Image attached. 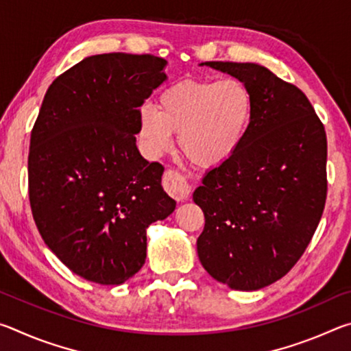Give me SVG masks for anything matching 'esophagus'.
I'll use <instances>...</instances> for the list:
<instances>
[{
  "instance_id": "obj_1",
  "label": "esophagus",
  "mask_w": 351,
  "mask_h": 351,
  "mask_svg": "<svg viewBox=\"0 0 351 351\" xmlns=\"http://www.w3.org/2000/svg\"><path fill=\"white\" fill-rule=\"evenodd\" d=\"M162 184H164V189L167 190V193L176 201H184L189 198L190 186L186 178H184L180 171L176 170L165 171Z\"/></svg>"
}]
</instances>
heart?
I'll return each mask as SVG.
<instances>
[{
    "mask_svg": "<svg viewBox=\"0 0 351 351\" xmlns=\"http://www.w3.org/2000/svg\"><path fill=\"white\" fill-rule=\"evenodd\" d=\"M252 116V93L240 79H187L165 88L156 108L142 106L139 138L152 156H159L178 133V145L190 161L217 167L239 152Z\"/></svg>",
    "mask_w": 351,
    "mask_h": 351,
    "instance_id": "1",
    "label": "heart"
}]
</instances>
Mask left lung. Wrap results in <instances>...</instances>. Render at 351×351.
Wrapping results in <instances>:
<instances>
[{"mask_svg": "<svg viewBox=\"0 0 351 351\" xmlns=\"http://www.w3.org/2000/svg\"><path fill=\"white\" fill-rule=\"evenodd\" d=\"M245 82L254 97L247 136L210 169L193 201L204 212L198 257L239 291L277 282L310 245L326 199V134L299 88L257 63L206 62Z\"/></svg>", "mask_w": 351, "mask_h": 351, "instance_id": "8db88e82", "label": "left lung"}]
</instances>
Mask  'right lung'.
<instances>
[{
  "label": "right lung",
  "mask_w": 351,
  "mask_h": 351,
  "mask_svg": "<svg viewBox=\"0 0 351 351\" xmlns=\"http://www.w3.org/2000/svg\"><path fill=\"white\" fill-rule=\"evenodd\" d=\"M150 54L83 58L47 88L31 133L29 201L41 239L90 282L121 285L145 263L147 228L175 210L164 167L136 147L139 112L167 80Z\"/></svg>",
  "instance_id": "1"
}]
</instances>
